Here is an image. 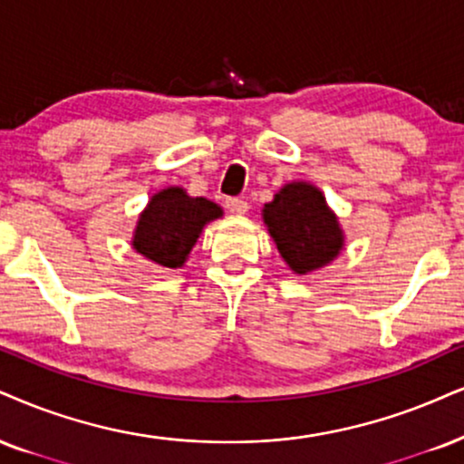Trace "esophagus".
I'll list each match as a JSON object with an SVG mask.
<instances>
[{
  "instance_id": "34e87169",
  "label": "esophagus",
  "mask_w": 464,
  "mask_h": 464,
  "mask_svg": "<svg viewBox=\"0 0 464 464\" xmlns=\"http://www.w3.org/2000/svg\"><path fill=\"white\" fill-rule=\"evenodd\" d=\"M226 208L230 210V213H234V215H245L247 213V202H245V199H238V198H227L226 199Z\"/></svg>"
}]
</instances>
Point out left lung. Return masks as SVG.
I'll use <instances>...</instances> for the list:
<instances>
[{"label":"left lung","instance_id":"left-lung-1","mask_svg":"<svg viewBox=\"0 0 464 464\" xmlns=\"http://www.w3.org/2000/svg\"><path fill=\"white\" fill-rule=\"evenodd\" d=\"M268 234L290 271L296 276L318 271L344 249V230L327 198L305 180L285 182L262 208Z\"/></svg>","mask_w":464,"mask_h":464}]
</instances>
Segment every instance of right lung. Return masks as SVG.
<instances>
[{"label": "right lung", "mask_w": 464, "mask_h": 464, "mask_svg": "<svg viewBox=\"0 0 464 464\" xmlns=\"http://www.w3.org/2000/svg\"><path fill=\"white\" fill-rule=\"evenodd\" d=\"M221 217L219 204L188 196L182 187H165L148 199L137 217L130 245L154 265L180 268L204 227Z\"/></svg>", "instance_id": "add662e5"}]
</instances>
